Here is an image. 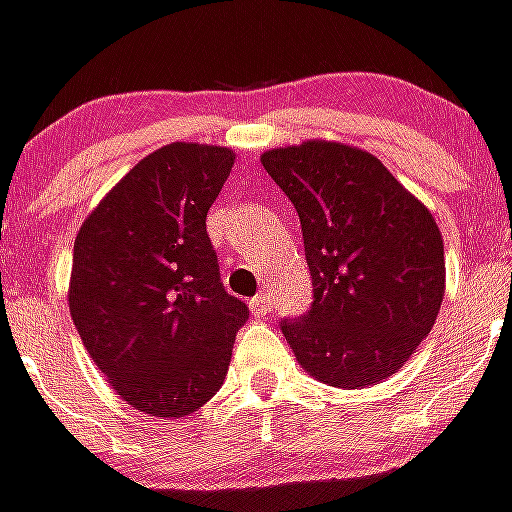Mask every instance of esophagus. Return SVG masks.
Masks as SVG:
<instances>
[{
	"label": "esophagus",
	"instance_id": "34e87169",
	"mask_svg": "<svg viewBox=\"0 0 512 512\" xmlns=\"http://www.w3.org/2000/svg\"><path fill=\"white\" fill-rule=\"evenodd\" d=\"M251 315L253 318H266L271 310H274V297L266 295V292H261V295H256L251 300Z\"/></svg>",
	"mask_w": 512,
	"mask_h": 512
}]
</instances>
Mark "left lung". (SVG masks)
Masks as SVG:
<instances>
[{
  "label": "left lung",
  "instance_id": "obj_1",
  "mask_svg": "<svg viewBox=\"0 0 512 512\" xmlns=\"http://www.w3.org/2000/svg\"><path fill=\"white\" fill-rule=\"evenodd\" d=\"M302 225L312 305L282 320L307 372L356 390L392 377L420 346L443 300L436 220L379 158L310 140L261 156Z\"/></svg>",
  "mask_w": 512,
  "mask_h": 512
}]
</instances>
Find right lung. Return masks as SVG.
<instances>
[{"instance_id": "1", "label": "right lung", "mask_w": 512, "mask_h": 512, "mask_svg": "<svg viewBox=\"0 0 512 512\" xmlns=\"http://www.w3.org/2000/svg\"><path fill=\"white\" fill-rule=\"evenodd\" d=\"M233 158L200 143L158 148L76 235L71 318L99 372L140 413L182 418L202 408L248 320L246 302L225 292L207 235Z\"/></svg>"}]
</instances>
